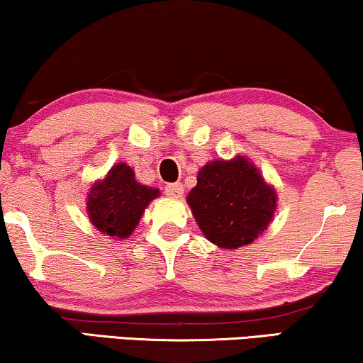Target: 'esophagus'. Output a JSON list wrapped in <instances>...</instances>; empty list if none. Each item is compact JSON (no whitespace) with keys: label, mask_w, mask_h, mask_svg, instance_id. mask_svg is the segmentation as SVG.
Returning a JSON list of instances; mask_svg holds the SVG:
<instances>
[{"label":"esophagus","mask_w":363,"mask_h":363,"mask_svg":"<svg viewBox=\"0 0 363 363\" xmlns=\"http://www.w3.org/2000/svg\"><path fill=\"white\" fill-rule=\"evenodd\" d=\"M183 190H185V188H183L182 183H168V185L165 186L167 196H170V198H182Z\"/></svg>","instance_id":"obj_1"}]
</instances>
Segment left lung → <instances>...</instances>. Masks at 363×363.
Segmentation results:
<instances>
[{
    "instance_id": "1",
    "label": "left lung",
    "mask_w": 363,
    "mask_h": 363,
    "mask_svg": "<svg viewBox=\"0 0 363 363\" xmlns=\"http://www.w3.org/2000/svg\"><path fill=\"white\" fill-rule=\"evenodd\" d=\"M196 180L186 201L213 245L225 250L251 245L274 216L276 190L246 157L206 163Z\"/></svg>"
}]
</instances>
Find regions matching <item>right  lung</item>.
<instances>
[{"label": "right lung", "instance_id": "1", "mask_svg": "<svg viewBox=\"0 0 363 363\" xmlns=\"http://www.w3.org/2000/svg\"><path fill=\"white\" fill-rule=\"evenodd\" d=\"M158 195V188L138 183L130 167L117 163L104 180L96 182L89 190V220L102 235L125 240L137 228L145 208Z\"/></svg>", "mask_w": 363, "mask_h": 363}]
</instances>
